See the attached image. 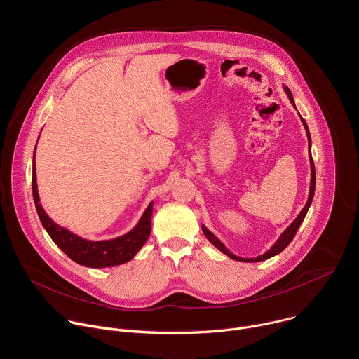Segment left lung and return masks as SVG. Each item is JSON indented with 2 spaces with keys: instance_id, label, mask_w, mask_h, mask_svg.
Listing matches in <instances>:
<instances>
[{
  "instance_id": "1",
  "label": "left lung",
  "mask_w": 359,
  "mask_h": 359,
  "mask_svg": "<svg viewBox=\"0 0 359 359\" xmlns=\"http://www.w3.org/2000/svg\"><path fill=\"white\" fill-rule=\"evenodd\" d=\"M284 90H285V93H287V96H288V99H290V102L292 104V107L295 108V104H294V97H292V93H291V90L287 88V86H284ZM299 118H301V115H299ZM301 122H302V125H304V128H305V132H306V137H309V153H310V165H311V183H310V194H309V200H306V203H305V206H304V209L299 212V215L295 217V220L281 233V236L278 237V240L273 244V247L270 248V250H267L264 254H262V255H259V257H255V259H243V257H237L236 254H233V252H230V250L210 231V230H208V227L206 226H201V230H203V233H204V236L208 237V240L217 248V250H220L222 252H224L226 255H229L230 259H233V260H236V262H243V263H257V262H264V260H267V259H271V257H274V255H277V254H280L290 243H291V240L294 238V236L297 234V231H298V229H299V226H301V223L304 222V217L306 216V212H309V209H310V206H311V203H313V198H314V191H316V168H314V161H313V156H311V135H310V130H309V126H306V122L301 118Z\"/></svg>"
}]
</instances>
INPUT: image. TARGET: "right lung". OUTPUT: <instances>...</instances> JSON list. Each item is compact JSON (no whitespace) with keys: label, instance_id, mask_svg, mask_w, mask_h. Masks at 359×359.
<instances>
[{"label":"right lung","instance_id":"add662e5","mask_svg":"<svg viewBox=\"0 0 359 359\" xmlns=\"http://www.w3.org/2000/svg\"><path fill=\"white\" fill-rule=\"evenodd\" d=\"M36 149V146H35ZM32 194L36 213L39 220L54 240V243L68 255L75 263L90 267V269H105L115 267L130 262L136 252L143 247L147 241L151 230V212H153V201L149 203L147 209L142 215L137 224L126 234L111 238V240H86L75 233L69 231L65 227L57 224L50 219L39 203L38 186H36V172H35V150H34V161H32Z\"/></svg>","mask_w":359,"mask_h":359}]
</instances>
